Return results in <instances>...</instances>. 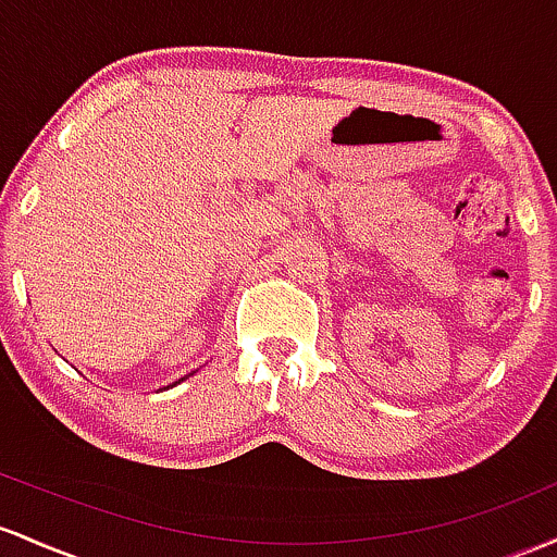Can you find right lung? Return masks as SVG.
<instances>
[{
    "instance_id": "add662e5",
    "label": "right lung",
    "mask_w": 557,
    "mask_h": 557,
    "mask_svg": "<svg viewBox=\"0 0 557 557\" xmlns=\"http://www.w3.org/2000/svg\"><path fill=\"white\" fill-rule=\"evenodd\" d=\"M184 379H186V376H184ZM184 379H178V381H176V384H181V381H184ZM171 386H173V384H171Z\"/></svg>"
}]
</instances>
